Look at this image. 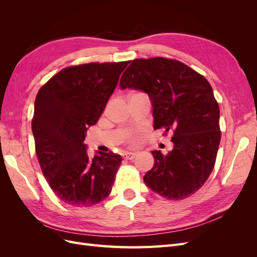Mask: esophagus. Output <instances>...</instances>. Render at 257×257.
Masks as SVG:
<instances>
[{"instance_id": "esophagus-1", "label": "esophagus", "mask_w": 257, "mask_h": 257, "mask_svg": "<svg viewBox=\"0 0 257 257\" xmlns=\"http://www.w3.org/2000/svg\"><path fill=\"white\" fill-rule=\"evenodd\" d=\"M136 157V153L134 152H125L123 153V158L125 160H133Z\"/></svg>"}]
</instances>
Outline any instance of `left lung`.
Here are the masks:
<instances>
[{
  "instance_id": "left-lung-1",
  "label": "left lung",
  "mask_w": 257,
  "mask_h": 257,
  "mask_svg": "<svg viewBox=\"0 0 257 257\" xmlns=\"http://www.w3.org/2000/svg\"><path fill=\"white\" fill-rule=\"evenodd\" d=\"M121 89L149 95L154 128L173 132V150H154L153 167L145 183L159 195L180 200L207 181L221 141L220 108L203 75L180 61L167 58L135 59L120 79Z\"/></svg>"
}]
</instances>
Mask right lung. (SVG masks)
I'll return each instance as SVG.
<instances>
[{
  "label": "right lung",
  "mask_w": 257,
  "mask_h": 257,
  "mask_svg": "<svg viewBox=\"0 0 257 257\" xmlns=\"http://www.w3.org/2000/svg\"><path fill=\"white\" fill-rule=\"evenodd\" d=\"M128 63L68 66L37 93L32 119L36 155L51 190L67 205L91 207L111 192L121 155L98 152L90 160L83 141Z\"/></svg>",
  "instance_id": "1"
}]
</instances>
